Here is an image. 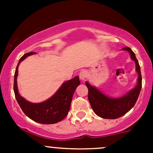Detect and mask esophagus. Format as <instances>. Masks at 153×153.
I'll use <instances>...</instances> for the list:
<instances>
[{
  "label": "esophagus",
  "instance_id": "obj_1",
  "mask_svg": "<svg viewBox=\"0 0 153 153\" xmlns=\"http://www.w3.org/2000/svg\"><path fill=\"white\" fill-rule=\"evenodd\" d=\"M88 76V73L86 71H85V70H82L80 72V73H79V77H80V79L82 81H85V79H86Z\"/></svg>",
  "mask_w": 153,
  "mask_h": 153
}]
</instances>
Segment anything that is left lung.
<instances>
[{
  "label": "left lung",
  "instance_id": "obj_1",
  "mask_svg": "<svg viewBox=\"0 0 153 153\" xmlns=\"http://www.w3.org/2000/svg\"><path fill=\"white\" fill-rule=\"evenodd\" d=\"M122 50L129 52L131 59L136 64V71L138 73L137 84L132 90L124 96L118 99H113L100 91L88 82L85 85L88 89V101L93 111L96 115L103 119H114L127 114L134 106L142 88V75L138 60L135 57L134 52L129 47H124Z\"/></svg>",
  "mask_w": 153,
  "mask_h": 153
}]
</instances>
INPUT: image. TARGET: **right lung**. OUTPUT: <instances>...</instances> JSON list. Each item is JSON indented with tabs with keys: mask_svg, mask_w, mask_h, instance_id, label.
Listing matches in <instances>:
<instances>
[{
	"mask_svg": "<svg viewBox=\"0 0 153 153\" xmlns=\"http://www.w3.org/2000/svg\"><path fill=\"white\" fill-rule=\"evenodd\" d=\"M34 54V52H28L19 59L14 74L13 91L15 97L21 108L29 118L40 124H55L62 121L68 115L73 94L76 88L80 85V81L78 76H75L74 78L65 82L55 94L47 101L38 103L29 102L19 94L16 79L20 62L28 56Z\"/></svg>",
	"mask_w": 153,
	"mask_h": 153,
	"instance_id": "right-lung-1",
	"label": "right lung"
}]
</instances>
